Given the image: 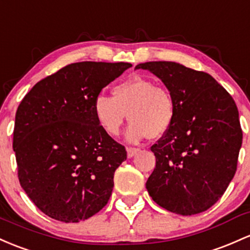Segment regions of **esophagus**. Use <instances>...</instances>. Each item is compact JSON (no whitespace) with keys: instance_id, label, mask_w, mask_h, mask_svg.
<instances>
[{"instance_id":"34e87169","label":"esophagus","mask_w":250,"mask_h":250,"mask_svg":"<svg viewBox=\"0 0 250 250\" xmlns=\"http://www.w3.org/2000/svg\"><path fill=\"white\" fill-rule=\"evenodd\" d=\"M139 148H127V156L128 158H133L134 155L136 154V153L139 152Z\"/></svg>"}]
</instances>
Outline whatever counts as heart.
<instances>
[{"instance_id": "1", "label": "heart", "mask_w": 250, "mask_h": 250, "mask_svg": "<svg viewBox=\"0 0 250 250\" xmlns=\"http://www.w3.org/2000/svg\"><path fill=\"white\" fill-rule=\"evenodd\" d=\"M111 95L98 96L94 102L96 120L108 135H119L127 115L130 125L125 138L133 144L146 138H161L173 123V97L150 79L131 77L115 85Z\"/></svg>"}]
</instances>
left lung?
<instances>
[{
  "label": "left lung",
  "mask_w": 250,
  "mask_h": 250,
  "mask_svg": "<svg viewBox=\"0 0 250 250\" xmlns=\"http://www.w3.org/2000/svg\"><path fill=\"white\" fill-rule=\"evenodd\" d=\"M149 71L175 103L174 120L153 145L156 164L146 188L156 204L183 216L203 212L223 196L234 178L242 145L232 97L209 73L174 62H148Z\"/></svg>",
  "instance_id": "8db88e82"
}]
</instances>
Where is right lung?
<instances>
[{
	"label": "right lung",
	"mask_w": 250,
	"mask_h": 250,
	"mask_svg": "<svg viewBox=\"0 0 250 250\" xmlns=\"http://www.w3.org/2000/svg\"><path fill=\"white\" fill-rule=\"evenodd\" d=\"M129 62H82L38 82L15 115L13 149L21 186L48 217L84 221L108 203L127 159L98 125L94 102Z\"/></svg>",
	"instance_id": "add662e5"
}]
</instances>
